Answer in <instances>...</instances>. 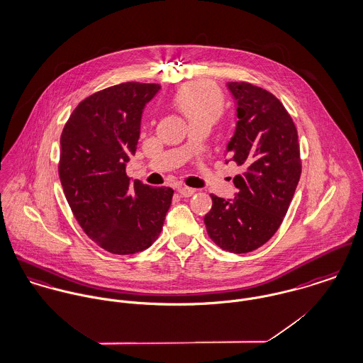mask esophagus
<instances>
[{"instance_id": "34e87169", "label": "esophagus", "mask_w": 363, "mask_h": 363, "mask_svg": "<svg viewBox=\"0 0 363 363\" xmlns=\"http://www.w3.org/2000/svg\"><path fill=\"white\" fill-rule=\"evenodd\" d=\"M178 192L182 198H191L192 195H195V189L194 188H188V186H179L178 188Z\"/></svg>"}]
</instances>
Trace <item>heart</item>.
Segmentation results:
<instances>
[{
	"instance_id": "1",
	"label": "heart",
	"mask_w": 363,
	"mask_h": 363,
	"mask_svg": "<svg viewBox=\"0 0 363 363\" xmlns=\"http://www.w3.org/2000/svg\"><path fill=\"white\" fill-rule=\"evenodd\" d=\"M174 103L189 123L213 122L221 113L223 96L221 91L208 82H192L177 93Z\"/></svg>"
}]
</instances>
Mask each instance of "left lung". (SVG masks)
<instances>
[{"label": "left lung", "mask_w": 363, "mask_h": 363, "mask_svg": "<svg viewBox=\"0 0 363 363\" xmlns=\"http://www.w3.org/2000/svg\"><path fill=\"white\" fill-rule=\"evenodd\" d=\"M237 126L225 156L242 168L235 198L211 195L204 216L208 237L231 253H247L269 241L294 198L301 178L298 132L281 101L246 82H228Z\"/></svg>", "instance_id": "left-lung-1"}]
</instances>
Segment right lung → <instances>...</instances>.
Returning <instances> with one entry per match:
<instances>
[{
	"label": "right lung",
	"instance_id": "right-lung-1",
	"mask_svg": "<svg viewBox=\"0 0 363 363\" xmlns=\"http://www.w3.org/2000/svg\"><path fill=\"white\" fill-rule=\"evenodd\" d=\"M160 84L126 82L78 104L61 135L60 179L86 235L114 255L147 249L162 230L174 191L133 182L125 167L135 155L146 104Z\"/></svg>",
	"mask_w": 363,
	"mask_h": 363
}]
</instances>
